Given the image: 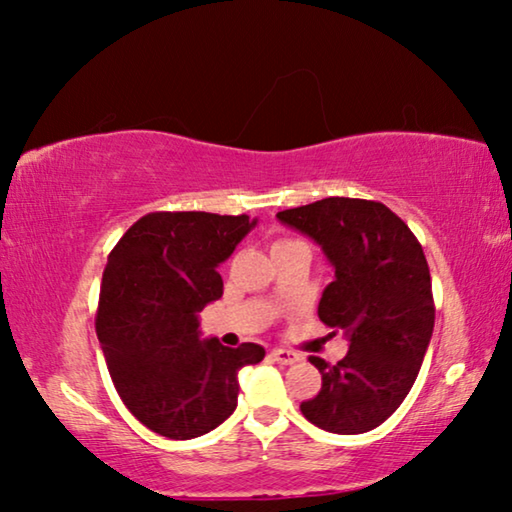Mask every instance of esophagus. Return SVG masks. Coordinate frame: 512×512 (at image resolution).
<instances>
[{"label": "esophagus", "instance_id": "1", "mask_svg": "<svg viewBox=\"0 0 512 512\" xmlns=\"http://www.w3.org/2000/svg\"><path fill=\"white\" fill-rule=\"evenodd\" d=\"M269 358H271V361L280 363V365H292V363L299 361V354L289 352V349H271Z\"/></svg>", "mask_w": 512, "mask_h": 512}]
</instances>
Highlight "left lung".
<instances>
[{
	"mask_svg": "<svg viewBox=\"0 0 512 512\" xmlns=\"http://www.w3.org/2000/svg\"><path fill=\"white\" fill-rule=\"evenodd\" d=\"M278 220L322 246L335 280L317 315L349 340L335 365L310 356L322 391L301 402V414L335 434L375 430L407 398L432 338V280L421 243L386 204L354 197H326L280 211Z\"/></svg>",
	"mask_w": 512,
	"mask_h": 512,
	"instance_id": "1",
	"label": "left lung"
}]
</instances>
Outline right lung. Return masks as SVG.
I'll list each match as a JSON object with an SVG mask.
<instances>
[{"label": "right lung", "mask_w": 512, "mask_h": 512, "mask_svg": "<svg viewBox=\"0 0 512 512\" xmlns=\"http://www.w3.org/2000/svg\"><path fill=\"white\" fill-rule=\"evenodd\" d=\"M255 227L243 216L156 211L112 248L96 310L112 384L128 411L167 439H195L232 416L239 370L264 347L200 340L197 312L223 296L218 266Z\"/></svg>", "instance_id": "obj_1"}]
</instances>
